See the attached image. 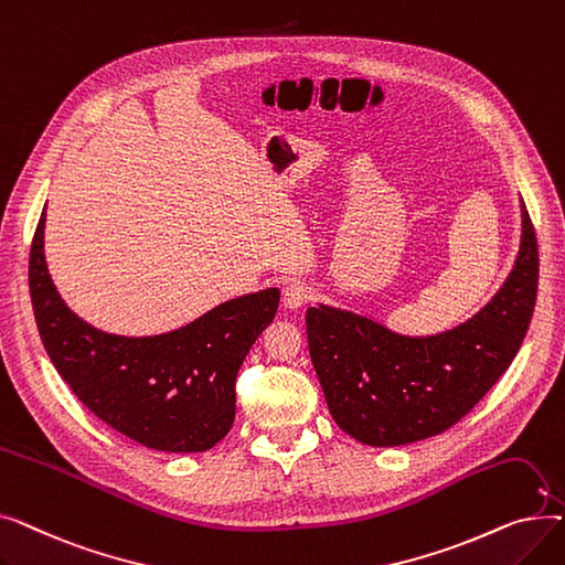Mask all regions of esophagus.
I'll use <instances>...</instances> for the list:
<instances>
[{
	"label": "esophagus",
	"mask_w": 565,
	"mask_h": 565,
	"mask_svg": "<svg viewBox=\"0 0 565 565\" xmlns=\"http://www.w3.org/2000/svg\"><path fill=\"white\" fill-rule=\"evenodd\" d=\"M311 300V288L302 281H290L284 286V305L288 309H300Z\"/></svg>",
	"instance_id": "esophagus-1"
}]
</instances>
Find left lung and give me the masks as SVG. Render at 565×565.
Here are the masks:
<instances>
[{"label":"left lung","mask_w":565,"mask_h":565,"mask_svg":"<svg viewBox=\"0 0 565 565\" xmlns=\"http://www.w3.org/2000/svg\"><path fill=\"white\" fill-rule=\"evenodd\" d=\"M515 263L492 300L451 330L409 337L369 316L307 309L309 354L341 430L369 447H403L458 424L507 373L539 292V245L520 196Z\"/></svg>","instance_id":"1"}]
</instances>
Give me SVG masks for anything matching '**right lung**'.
Wrapping results in <instances>:
<instances>
[{
  "label": "right lung",
  "instance_id": "right-lung-1",
  "mask_svg": "<svg viewBox=\"0 0 565 565\" xmlns=\"http://www.w3.org/2000/svg\"><path fill=\"white\" fill-rule=\"evenodd\" d=\"M29 292L41 341L73 394L146 449H213L235 419V375L275 320L279 288L226 300L162 334L94 328L58 295L45 260V211L29 252Z\"/></svg>",
  "mask_w": 565,
  "mask_h": 565
}]
</instances>
